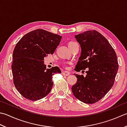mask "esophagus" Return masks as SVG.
<instances>
[{"label":"esophagus","mask_w":127,"mask_h":127,"mask_svg":"<svg viewBox=\"0 0 127 127\" xmlns=\"http://www.w3.org/2000/svg\"><path fill=\"white\" fill-rule=\"evenodd\" d=\"M70 73H69V71H63V75H65V76H68L70 75Z\"/></svg>","instance_id":"obj_1"}]
</instances>
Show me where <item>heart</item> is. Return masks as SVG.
<instances>
[{
	"label": "heart",
	"mask_w": 127,
	"mask_h": 127,
	"mask_svg": "<svg viewBox=\"0 0 127 127\" xmlns=\"http://www.w3.org/2000/svg\"><path fill=\"white\" fill-rule=\"evenodd\" d=\"M74 43H75V42H74V41H70V42H69V43H68V46L71 45V44H73ZM68 64H69V63H64L63 64V66H64V68H65V69H69Z\"/></svg>",
	"instance_id": "obj_1"
}]
</instances>
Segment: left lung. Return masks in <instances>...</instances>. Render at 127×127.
<instances>
[{
	"label": "left lung",
	"mask_w": 127,
	"mask_h": 127,
	"mask_svg": "<svg viewBox=\"0 0 127 127\" xmlns=\"http://www.w3.org/2000/svg\"><path fill=\"white\" fill-rule=\"evenodd\" d=\"M81 52L74 70L86 71V75L75 74L77 78L71 91L79 100L95 103L105 96L115 83L118 70L114 49L105 37L95 30L75 35Z\"/></svg>",
	"instance_id": "left-lung-1"
}]
</instances>
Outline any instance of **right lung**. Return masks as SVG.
<instances>
[{"label":"right lung","instance_id":"right-lung-1","mask_svg":"<svg viewBox=\"0 0 127 127\" xmlns=\"http://www.w3.org/2000/svg\"><path fill=\"white\" fill-rule=\"evenodd\" d=\"M61 38L58 34L37 29L24 35L16 44L11 65L13 83L24 97L37 101L50 93L52 75L61 71L58 66L46 69L44 57L54 53Z\"/></svg>","mask_w":127,"mask_h":127}]
</instances>
